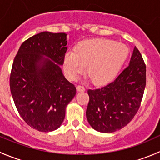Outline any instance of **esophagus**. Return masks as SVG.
I'll return each instance as SVG.
<instances>
[{
  "mask_svg": "<svg viewBox=\"0 0 160 160\" xmlns=\"http://www.w3.org/2000/svg\"><path fill=\"white\" fill-rule=\"evenodd\" d=\"M77 91H84L85 88L81 85H78V86H77Z\"/></svg>",
  "mask_w": 160,
  "mask_h": 160,
  "instance_id": "esophagus-1",
  "label": "esophagus"
}]
</instances>
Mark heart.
Listing matches in <instances>:
<instances>
[{
    "label": "heart",
    "mask_w": 160,
    "mask_h": 160,
    "mask_svg": "<svg viewBox=\"0 0 160 160\" xmlns=\"http://www.w3.org/2000/svg\"><path fill=\"white\" fill-rule=\"evenodd\" d=\"M128 48L125 44L110 39L95 38L79 42L75 52L64 56L63 68L67 77L75 80L87 66V72L96 85L112 81L125 64Z\"/></svg>",
    "instance_id": "obj_1"
}]
</instances>
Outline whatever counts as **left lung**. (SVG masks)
I'll return each mask as SVG.
<instances>
[{
	"instance_id": "left-lung-1",
	"label": "left lung",
	"mask_w": 160,
	"mask_h": 160,
	"mask_svg": "<svg viewBox=\"0 0 160 160\" xmlns=\"http://www.w3.org/2000/svg\"><path fill=\"white\" fill-rule=\"evenodd\" d=\"M146 83V64L135 47L129 65L112 82L88 90L90 101L86 116L90 126L104 133L126 126L139 108Z\"/></svg>"
}]
</instances>
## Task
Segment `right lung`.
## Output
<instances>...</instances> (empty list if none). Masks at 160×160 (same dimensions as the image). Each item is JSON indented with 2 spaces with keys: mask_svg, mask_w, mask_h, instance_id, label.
Wrapping results in <instances>:
<instances>
[{
  "mask_svg": "<svg viewBox=\"0 0 160 160\" xmlns=\"http://www.w3.org/2000/svg\"><path fill=\"white\" fill-rule=\"evenodd\" d=\"M66 33L42 32L24 42L14 59L10 89L23 120L39 132H52L65 118L76 88L60 66L67 50Z\"/></svg>",
  "mask_w": 160,
  "mask_h": 160,
  "instance_id": "right-lung-1",
  "label": "right lung"
}]
</instances>
